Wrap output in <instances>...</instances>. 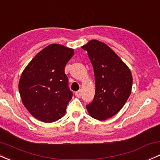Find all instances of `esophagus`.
I'll return each mask as SVG.
<instances>
[{"label": "esophagus", "mask_w": 160, "mask_h": 160, "mask_svg": "<svg viewBox=\"0 0 160 160\" xmlns=\"http://www.w3.org/2000/svg\"><path fill=\"white\" fill-rule=\"evenodd\" d=\"M75 95L77 97H81V90H78L75 93Z\"/></svg>", "instance_id": "34e87169"}]
</instances>
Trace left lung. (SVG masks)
Masks as SVG:
<instances>
[{"mask_svg": "<svg viewBox=\"0 0 160 160\" xmlns=\"http://www.w3.org/2000/svg\"><path fill=\"white\" fill-rule=\"evenodd\" d=\"M82 49L87 51L93 67L96 92L87 109L98 120H105L120 111L131 93L132 77L129 67L102 42L89 41Z\"/></svg>", "mask_w": 160, "mask_h": 160, "instance_id": "8db88e82", "label": "left lung"}]
</instances>
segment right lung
Instances as JSON below:
<instances>
[{
    "mask_svg": "<svg viewBox=\"0 0 160 160\" xmlns=\"http://www.w3.org/2000/svg\"><path fill=\"white\" fill-rule=\"evenodd\" d=\"M74 54L61 44H50L34 57L21 74L19 92L27 110L36 119L52 122L64 116L73 97L64 68Z\"/></svg>",
    "mask_w": 160,
    "mask_h": 160,
    "instance_id": "add662e5",
    "label": "right lung"
}]
</instances>
